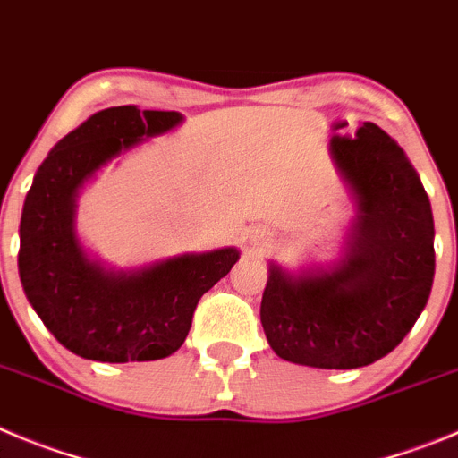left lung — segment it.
<instances>
[{
    "mask_svg": "<svg viewBox=\"0 0 458 458\" xmlns=\"http://www.w3.org/2000/svg\"><path fill=\"white\" fill-rule=\"evenodd\" d=\"M332 156L359 203L348 259L332 273L301 277L271 264L259 318L277 357L345 370L391 352L425 310L434 216L416 169L375 123L336 132Z\"/></svg>",
    "mask_w": 458,
    "mask_h": 458,
    "instance_id": "obj_1",
    "label": "left lung"
}]
</instances>
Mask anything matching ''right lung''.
Segmentation results:
<instances>
[{"instance_id": "add662e5", "label": "right lung", "mask_w": 458, "mask_h": 458, "mask_svg": "<svg viewBox=\"0 0 458 458\" xmlns=\"http://www.w3.org/2000/svg\"><path fill=\"white\" fill-rule=\"evenodd\" d=\"M181 122L174 110L106 108L55 144L33 178L20 224V280L47 330L79 357L106 364L169 357L185 341L200 296L239 259L237 249H219L108 273L76 239L74 196L85 178Z\"/></svg>"}]
</instances>
